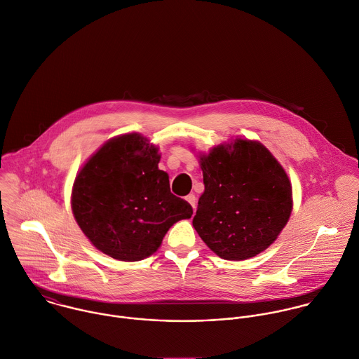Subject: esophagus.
<instances>
[{"label": "esophagus", "mask_w": 359, "mask_h": 359, "mask_svg": "<svg viewBox=\"0 0 359 359\" xmlns=\"http://www.w3.org/2000/svg\"><path fill=\"white\" fill-rule=\"evenodd\" d=\"M186 201L193 207V210H196V205H197V200H196V196L194 194H189L186 197Z\"/></svg>", "instance_id": "34e87169"}]
</instances>
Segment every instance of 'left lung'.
<instances>
[{"instance_id": "1", "label": "left lung", "mask_w": 359, "mask_h": 359, "mask_svg": "<svg viewBox=\"0 0 359 359\" xmlns=\"http://www.w3.org/2000/svg\"><path fill=\"white\" fill-rule=\"evenodd\" d=\"M197 156L205 184L193 219L198 236L227 261L265 251L292 211L285 168L264 144L241 137Z\"/></svg>"}]
</instances>
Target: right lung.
<instances>
[{
  "label": "right lung",
  "instance_id": "obj_1",
  "mask_svg": "<svg viewBox=\"0 0 359 359\" xmlns=\"http://www.w3.org/2000/svg\"><path fill=\"white\" fill-rule=\"evenodd\" d=\"M159 148L140 133L102 144L80 168L71 205L79 227L105 255L125 262L152 255L168 230L193 215L158 168Z\"/></svg>",
  "mask_w": 359,
  "mask_h": 359
}]
</instances>
